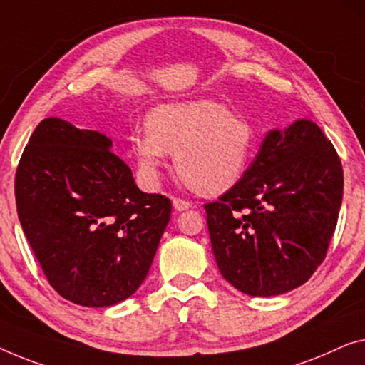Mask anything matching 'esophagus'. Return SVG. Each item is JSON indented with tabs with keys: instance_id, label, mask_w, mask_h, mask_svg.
Masks as SVG:
<instances>
[{
	"instance_id": "obj_1",
	"label": "esophagus",
	"mask_w": 365,
	"mask_h": 365,
	"mask_svg": "<svg viewBox=\"0 0 365 365\" xmlns=\"http://www.w3.org/2000/svg\"><path fill=\"white\" fill-rule=\"evenodd\" d=\"M172 201H173V206H175V210H178V211L188 210V208H192V206H193L192 201L183 200V198H173Z\"/></svg>"
}]
</instances>
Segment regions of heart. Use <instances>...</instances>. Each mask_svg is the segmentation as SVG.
Returning <instances> with one entry per match:
<instances>
[{
  "mask_svg": "<svg viewBox=\"0 0 365 365\" xmlns=\"http://www.w3.org/2000/svg\"><path fill=\"white\" fill-rule=\"evenodd\" d=\"M145 126L130 139V154L149 185L159 183L168 152H175L182 180L203 195H221L236 187L254 159L252 126L225 103L160 105L149 113Z\"/></svg>",
  "mask_w": 365,
  "mask_h": 365,
  "instance_id": "b5f03b06",
  "label": "heart"
}]
</instances>
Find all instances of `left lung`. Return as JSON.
Returning a JSON list of instances; mask_svg holds the SVG:
<instances>
[{
	"label": "left lung",
	"instance_id": "left-lung-1",
	"mask_svg": "<svg viewBox=\"0 0 365 365\" xmlns=\"http://www.w3.org/2000/svg\"><path fill=\"white\" fill-rule=\"evenodd\" d=\"M342 190L341 159L317 124L270 130L242 180L205 205L221 275L251 297L303 285L328 252Z\"/></svg>",
	"mask_w": 365,
	"mask_h": 365
}]
</instances>
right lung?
Listing matches in <instances>:
<instances>
[{"mask_svg": "<svg viewBox=\"0 0 365 365\" xmlns=\"http://www.w3.org/2000/svg\"><path fill=\"white\" fill-rule=\"evenodd\" d=\"M14 195L48 284L65 300L93 308L138 290L172 211L165 195L140 192L106 135L58 118L32 133Z\"/></svg>", "mask_w": 365, "mask_h": 365, "instance_id": "1", "label": "right lung"}]
</instances>
